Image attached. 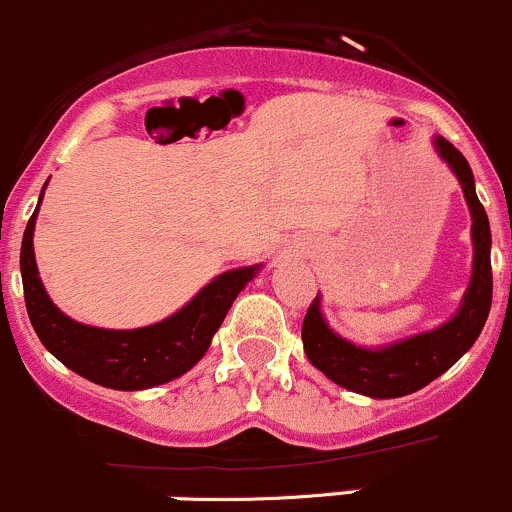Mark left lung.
Listing matches in <instances>:
<instances>
[{"label": "left lung", "mask_w": 512, "mask_h": 512, "mask_svg": "<svg viewBox=\"0 0 512 512\" xmlns=\"http://www.w3.org/2000/svg\"><path fill=\"white\" fill-rule=\"evenodd\" d=\"M437 155L452 170L471 213V245L474 265L457 313L437 328L415 333L381 347H362L335 333L320 311V294L303 318V352L308 362L320 369L330 381L347 391L369 398H398L420 391L445 374L464 352L471 350L484 330L491 311L493 274H491V226L476 196L474 174L466 157L442 136L432 138Z\"/></svg>", "instance_id": "obj_1"}]
</instances>
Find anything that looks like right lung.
I'll use <instances>...</instances> for the list:
<instances>
[{
	"label": "right lung",
	"instance_id": "right-lung-1",
	"mask_svg": "<svg viewBox=\"0 0 512 512\" xmlns=\"http://www.w3.org/2000/svg\"><path fill=\"white\" fill-rule=\"evenodd\" d=\"M46 184L21 240V282H24L26 311L43 347L75 374L116 391L153 389L187 374L206 355L233 301L247 282L255 279L262 265L228 269L218 274L187 306L160 323L133 330H109L77 323L50 301L46 286L38 277L33 228H36Z\"/></svg>",
	"mask_w": 512,
	"mask_h": 512
}]
</instances>
